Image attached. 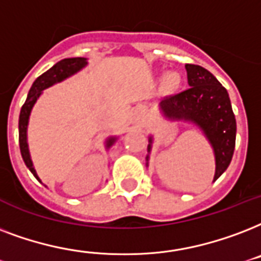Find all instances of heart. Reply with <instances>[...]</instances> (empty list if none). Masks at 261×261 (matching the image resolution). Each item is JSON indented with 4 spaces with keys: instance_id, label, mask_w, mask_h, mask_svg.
Masks as SVG:
<instances>
[{
    "instance_id": "1",
    "label": "heart",
    "mask_w": 261,
    "mask_h": 261,
    "mask_svg": "<svg viewBox=\"0 0 261 261\" xmlns=\"http://www.w3.org/2000/svg\"><path fill=\"white\" fill-rule=\"evenodd\" d=\"M179 83V76L178 73H175V72H169V73L165 74V77H163V87L166 88V90H173L175 87L178 86Z\"/></svg>"
}]
</instances>
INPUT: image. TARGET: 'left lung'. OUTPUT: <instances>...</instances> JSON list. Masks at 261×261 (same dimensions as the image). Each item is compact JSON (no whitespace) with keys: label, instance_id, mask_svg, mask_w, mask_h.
Returning a JSON list of instances; mask_svg holds the SVG:
<instances>
[{"label":"left lung","instance_id":"left-lung-1","mask_svg":"<svg viewBox=\"0 0 261 261\" xmlns=\"http://www.w3.org/2000/svg\"><path fill=\"white\" fill-rule=\"evenodd\" d=\"M185 69L189 88L166 96L159 103V109L169 120L188 121L203 130L214 149V181H217L233 158L237 132L236 117L227 91L211 72L193 64H187ZM151 145L152 137H149L148 152ZM148 158L147 155V161Z\"/></svg>","mask_w":261,"mask_h":261}]
</instances>
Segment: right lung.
I'll return each mask as SVG.
<instances>
[{"mask_svg": "<svg viewBox=\"0 0 261 261\" xmlns=\"http://www.w3.org/2000/svg\"><path fill=\"white\" fill-rule=\"evenodd\" d=\"M87 65V58L76 57V58H64L61 61H58L54 66H51L47 72H44L43 74H40L39 77L36 79L34 84H32L31 90L28 92V96L24 102L23 108L20 110L19 117V144H20V152L23 156V161L25 163V166L30 169L34 177L38 181H40L38 174H36L34 165H32L31 156H30V149H28L27 143V126L28 120H30V114L34 108V105L38 100V98L42 94V91L46 90L47 87H51L56 83H60L62 80H65L69 76L74 74L79 70H82L84 66ZM117 140V137H109L106 140V148H110L114 141Z\"/></svg>", "mask_w": 261, "mask_h": 261, "instance_id": "right-lung-1", "label": "right lung"}]
</instances>
